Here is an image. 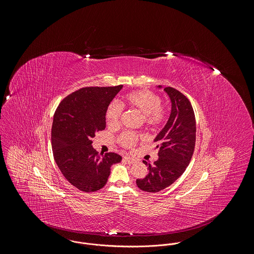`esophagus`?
<instances>
[{
	"mask_svg": "<svg viewBox=\"0 0 254 254\" xmlns=\"http://www.w3.org/2000/svg\"><path fill=\"white\" fill-rule=\"evenodd\" d=\"M123 161H125V162L128 163V164H133V163H134V159H132V158H130V157H127V156H125V157L123 158Z\"/></svg>",
	"mask_w": 254,
	"mask_h": 254,
	"instance_id": "obj_1",
	"label": "esophagus"
}]
</instances>
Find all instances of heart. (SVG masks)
<instances>
[{
  "label": "heart",
  "instance_id": "obj_1",
  "mask_svg": "<svg viewBox=\"0 0 254 254\" xmlns=\"http://www.w3.org/2000/svg\"><path fill=\"white\" fill-rule=\"evenodd\" d=\"M125 105L138 110L148 125L161 124L167 115L166 108L161 104V98L150 90H138L126 94L123 98ZM123 106L117 102H111L106 109V121L110 127H118L121 121ZM140 135L135 132H124L118 138V142L125 148H132L138 142Z\"/></svg>",
  "mask_w": 254,
  "mask_h": 254
}]
</instances>
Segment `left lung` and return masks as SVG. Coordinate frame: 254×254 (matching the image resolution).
<instances>
[{
  "label": "left lung",
  "instance_id": "obj_1",
  "mask_svg": "<svg viewBox=\"0 0 254 254\" xmlns=\"http://www.w3.org/2000/svg\"><path fill=\"white\" fill-rule=\"evenodd\" d=\"M171 100V114L164 128L154 139L159 159L154 165L146 161L149 174L138 179L139 189L148 192L160 191L175 183L189 166L195 144V119L189 99L173 87H163Z\"/></svg>",
  "mask_w": 254,
  "mask_h": 254
}]
</instances>
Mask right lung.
I'll use <instances>...</instances> for the list:
<instances>
[{"mask_svg":"<svg viewBox=\"0 0 254 254\" xmlns=\"http://www.w3.org/2000/svg\"><path fill=\"white\" fill-rule=\"evenodd\" d=\"M123 85L85 87L66 96L56 110L52 147L64 177L78 190L89 192L102 189L110 168L121 162L115 153L99 154L92 138L106 126V109Z\"/></svg>","mask_w":254,"mask_h":254,"instance_id":"add662e5","label":"right lung"}]
</instances>
